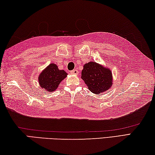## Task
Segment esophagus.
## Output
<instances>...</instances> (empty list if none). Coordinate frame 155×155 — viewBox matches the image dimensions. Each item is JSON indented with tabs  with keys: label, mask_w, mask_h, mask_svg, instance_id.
I'll list each match as a JSON object with an SVG mask.
<instances>
[{
	"label": "esophagus",
	"mask_w": 155,
	"mask_h": 155,
	"mask_svg": "<svg viewBox=\"0 0 155 155\" xmlns=\"http://www.w3.org/2000/svg\"><path fill=\"white\" fill-rule=\"evenodd\" d=\"M71 74H73V75H78V69H73V71H71Z\"/></svg>",
	"instance_id": "obj_1"
}]
</instances>
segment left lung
<instances>
[{"label": "left lung", "instance_id": "left-lung-1", "mask_svg": "<svg viewBox=\"0 0 155 155\" xmlns=\"http://www.w3.org/2000/svg\"><path fill=\"white\" fill-rule=\"evenodd\" d=\"M81 78L95 94L105 92L113 84L111 71L93 61L84 65Z\"/></svg>", "mask_w": 155, "mask_h": 155}]
</instances>
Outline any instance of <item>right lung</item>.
Listing matches in <instances>:
<instances>
[{
	"mask_svg": "<svg viewBox=\"0 0 155 155\" xmlns=\"http://www.w3.org/2000/svg\"><path fill=\"white\" fill-rule=\"evenodd\" d=\"M64 70L58 69L55 64H50L38 76L39 84L41 88L48 91H55L60 82L67 76Z\"/></svg>",
	"mask_w": 155,
	"mask_h": 155,
	"instance_id": "1",
	"label": "right lung"
}]
</instances>
